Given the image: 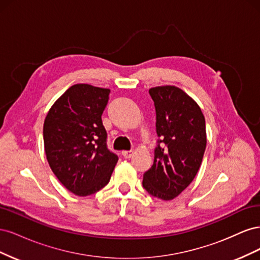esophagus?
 I'll return each mask as SVG.
<instances>
[{
	"label": "esophagus",
	"mask_w": 260,
	"mask_h": 260,
	"mask_svg": "<svg viewBox=\"0 0 260 260\" xmlns=\"http://www.w3.org/2000/svg\"><path fill=\"white\" fill-rule=\"evenodd\" d=\"M133 153H135L133 151H123L121 154H122V156L124 157V158H131Z\"/></svg>",
	"instance_id": "obj_1"
}]
</instances>
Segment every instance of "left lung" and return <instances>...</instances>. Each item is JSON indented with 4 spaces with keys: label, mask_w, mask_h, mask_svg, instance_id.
Returning <instances> with one entry per match:
<instances>
[{
    "label": "left lung",
    "mask_w": 260,
    "mask_h": 260,
    "mask_svg": "<svg viewBox=\"0 0 260 260\" xmlns=\"http://www.w3.org/2000/svg\"><path fill=\"white\" fill-rule=\"evenodd\" d=\"M159 140L154 162L143 175V187L157 199L171 201L190 185L206 148V125L201 107L175 85L149 89Z\"/></svg>",
    "instance_id": "8db88e82"
}]
</instances>
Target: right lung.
Here are the masks:
<instances>
[{
    "label": "right lung",
    "mask_w": 260,
    "mask_h": 260,
    "mask_svg": "<svg viewBox=\"0 0 260 260\" xmlns=\"http://www.w3.org/2000/svg\"><path fill=\"white\" fill-rule=\"evenodd\" d=\"M109 93V89L75 84L45 117L46 159L60 183L78 196L104 187L118 161V156L107 148V133L102 122Z\"/></svg>",
    "instance_id": "add662e5"
}]
</instances>
